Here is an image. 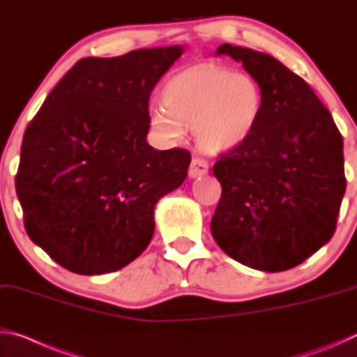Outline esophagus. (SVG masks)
I'll use <instances>...</instances> for the list:
<instances>
[{
    "label": "esophagus",
    "mask_w": 357,
    "mask_h": 357,
    "mask_svg": "<svg viewBox=\"0 0 357 357\" xmlns=\"http://www.w3.org/2000/svg\"><path fill=\"white\" fill-rule=\"evenodd\" d=\"M208 172H209V165L206 160L202 159V157H195V159H192V164L189 168L190 178H202L204 174H208Z\"/></svg>",
    "instance_id": "obj_1"
}]
</instances>
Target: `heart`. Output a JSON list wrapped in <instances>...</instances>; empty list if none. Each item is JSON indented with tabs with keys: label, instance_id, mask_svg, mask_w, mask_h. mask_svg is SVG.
I'll use <instances>...</instances> for the list:
<instances>
[{
	"label": "heart",
	"instance_id": "obj_1",
	"mask_svg": "<svg viewBox=\"0 0 357 357\" xmlns=\"http://www.w3.org/2000/svg\"><path fill=\"white\" fill-rule=\"evenodd\" d=\"M263 108L264 91L255 77L204 64L181 70L164 84L151 128L165 140H178L193 128L203 149L231 151L253 135Z\"/></svg>",
	"mask_w": 357,
	"mask_h": 357
}]
</instances>
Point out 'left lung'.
Wrapping results in <instances>:
<instances>
[{"label":"left lung","instance_id":"1","mask_svg":"<svg viewBox=\"0 0 357 357\" xmlns=\"http://www.w3.org/2000/svg\"><path fill=\"white\" fill-rule=\"evenodd\" d=\"M261 84L264 108L243 146L213 172L222 197L211 220L220 249L264 273L301 264L332 238L343 193V138L332 114L299 75L268 53L223 44Z\"/></svg>","mask_w":357,"mask_h":357}]
</instances>
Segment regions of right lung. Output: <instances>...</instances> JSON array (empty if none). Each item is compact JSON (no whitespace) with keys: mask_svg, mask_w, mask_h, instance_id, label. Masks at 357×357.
<instances>
[{"mask_svg":"<svg viewBox=\"0 0 357 357\" xmlns=\"http://www.w3.org/2000/svg\"><path fill=\"white\" fill-rule=\"evenodd\" d=\"M181 45L83 58L23 135L15 176L28 236L70 273L118 271L154 234V206L184 183L190 153L149 146V96Z\"/></svg>","mask_w":357,"mask_h":357,"instance_id":"add662e5","label":"right lung"}]
</instances>
